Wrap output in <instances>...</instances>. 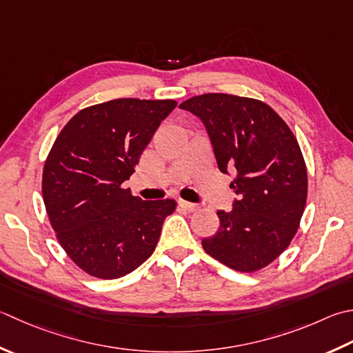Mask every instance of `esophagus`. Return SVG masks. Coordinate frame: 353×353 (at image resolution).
Wrapping results in <instances>:
<instances>
[{
    "label": "esophagus",
    "instance_id": "esophagus-1",
    "mask_svg": "<svg viewBox=\"0 0 353 353\" xmlns=\"http://www.w3.org/2000/svg\"><path fill=\"white\" fill-rule=\"evenodd\" d=\"M179 205L182 206L183 210H186V211H190V212H192V211H196L197 208H199V205H196V203H191V202H186V200H179Z\"/></svg>",
    "mask_w": 353,
    "mask_h": 353
}]
</instances>
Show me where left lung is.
<instances>
[{"label":"left lung","mask_w":353,"mask_h":353,"mask_svg":"<svg viewBox=\"0 0 353 353\" xmlns=\"http://www.w3.org/2000/svg\"><path fill=\"white\" fill-rule=\"evenodd\" d=\"M179 108L203 122L219 170L234 172L232 210L217 211L220 228L202 239L203 250L236 271L265 268L291 243L305 211L307 172L299 142L257 99L206 93Z\"/></svg>","instance_id":"obj_1"}]
</instances>
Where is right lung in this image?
<instances>
[{
	"label": "right lung",
	"mask_w": 353,
	"mask_h": 353,
	"mask_svg": "<svg viewBox=\"0 0 353 353\" xmlns=\"http://www.w3.org/2000/svg\"><path fill=\"white\" fill-rule=\"evenodd\" d=\"M171 99L122 98L87 107L62 128L43 172V197L61 246L93 277L119 279L141 266L176 210L123 190Z\"/></svg>",
	"instance_id": "add662e5"
}]
</instances>
